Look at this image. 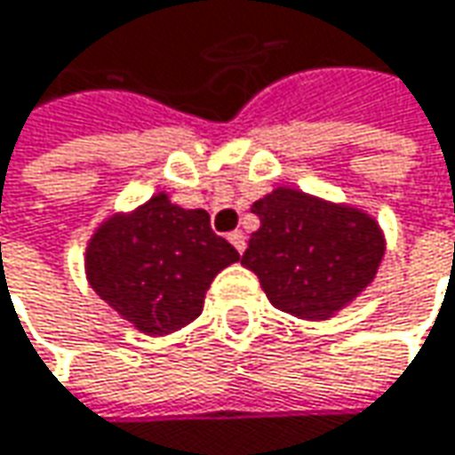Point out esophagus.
Returning a JSON list of instances; mask_svg holds the SVG:
<instances>
[{"mask_svg": "<svg viewBox=\"0 0 455 455\" xmlns=\"http://www.w3.org/2000/svg\"><path fill=\"white\" fill-rule=\"evenodd\" d=\"M228 242L234 244V250H236L239 255L247 250V236H244L242 231H231V234H228Z\"/></svg>", "mask_w": 455, "mask_h": 455, "instance_id": "34e87169", "label": "esophagus"}]
</instances>
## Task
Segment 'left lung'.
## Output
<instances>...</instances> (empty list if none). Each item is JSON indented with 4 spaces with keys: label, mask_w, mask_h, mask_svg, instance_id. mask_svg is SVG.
Masks as SVG:
<instances>
[{
    "label": "left lung",
    "mask_w": 455,
    "mask_h": 455,
    "mask_svg": "<svg viewBox=\"0 0 455 455\" xmlns=\"http://www.w3.org/2000/svg\"><path fill=\"white\" fill-rule=\"evenodd\" d=\"M260 228L242 266L273 307L305 320H328L359 297L386 255V236L359 208L275 187L252 205Z\"/></svg>",
    "instance_id": "8db88e82"
}]
</instances>
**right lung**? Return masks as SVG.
<instances>
[{
	"label": "right lung",
	"instance_id": "add662e5",
	"mask_svg": "<svg viewBox=\"0 0 455 455\" xmlns=\"http://www.w3.org/2000/svg\"><path fill=\"white\" fill-rule=\"evenodd\" d=\"M236 260L239 252L213 234L205 211L180 208L158 192L96 228L85 273L111 310L148 336H166L203 312L211 281Z\"/></svg>",
	"mask_w": 455,
	"mask_h": 455
}]
</instances>
